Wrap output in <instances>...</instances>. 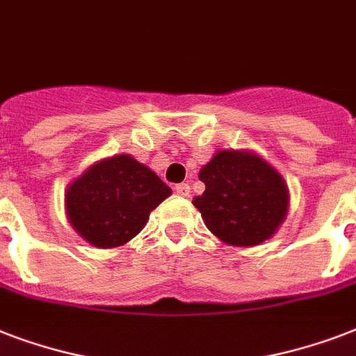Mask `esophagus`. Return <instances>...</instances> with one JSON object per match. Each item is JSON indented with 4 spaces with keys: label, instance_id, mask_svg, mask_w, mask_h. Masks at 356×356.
<instances>
[{
    "label": "esophagus",
    "instance_id": "1",
    "mask_svg": "<svg viewBox=\"0 0 356 356\" xmlns=\"http://www.w3.org/2000/svg\"><path fill=\"white\" fill-rule=\"evenodd\" d=\"M175 192H177L181 197H188L190 195V184L188 183H181L175 186Z\"/></svg>",
    "mask_w": 356,
    "mask_h": 356
}]
</instances>
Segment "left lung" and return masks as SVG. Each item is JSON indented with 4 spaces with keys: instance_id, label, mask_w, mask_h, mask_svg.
Masks as SVG:
<instances>
[{
    "instance_id": "8db88e82",
    "label": "left lung",
    "mask_w": 356,
    "mask_h": 356,
    "mask_svg": "<svg viewBox=\"0 0 356 356\" xmlns=\"http://www.w3.org/2000/svg\"><path fill=\"white\" fill-rule=\"evenodd\" d=\"M200 181L205 183V192L192 203L209 231L229 245H259L286 220V181L253 151H216L200 170Z\"/></svg>"
}]
</instances>
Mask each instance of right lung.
Returning a JSON list of instances; mask_svg holds the SVG:
<instances>
[{
	"mask_svg": "<svg viewBox=\"0 0 356 356\" xmlns=\"http://www.w3.org/2000/svg\"><path fill=\"white\" fill-rule=\"evenodd\" d=\"M172 188L134 156H107L74 179L64 194L70 225L94 248L113 249L144 229Z\"/></svg>",
	"mask_w": 356,
	"mask_h": 356,
	"instance_id": "right-lung-1",
	"label": "right lung"
}]
</instances>
